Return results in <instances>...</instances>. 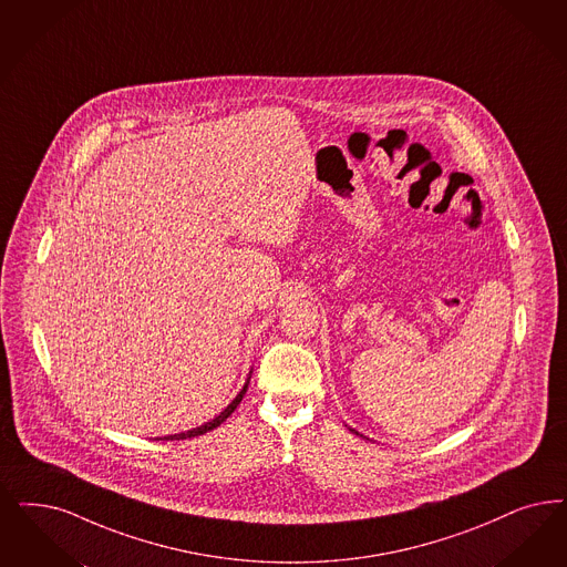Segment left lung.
I'll use <instances>...</instances> for the list:
<instances>
[{"mask_svg": "<svg viewBox=\"0 0 567 567\" xmlns=\"http://www.w3.org/2000/svg\"><path fill=\"white\" fill-rule=\"evenodd\" d=\"M349 431H353V433H355V435H359V433H357L355 429H349ZM361 437H363V435H361Z\"/></svg>", "mask_w": 567, "mask_h": 567, "instance_id": "1", "label": "left lung"}]
</instances>
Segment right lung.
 <instances>
[{"instance_id":"obj_1","label":"right lung","mask_w":567,"mask_h":567,"mask_svg":"<svg viewBox=\"0 0 567 567\" xmlns=\"http://www.w3.org/2000/svg\"><path fill=\"white\" fill-rule=\"evenodd\" d=\"M250 378H252V370H250V374H248V380H246V384L241 386V391L237 393V398L233 399L231 403L216 416V419H212L210 422H204L202 426H197V429H190V431H185V433H176V435H168V437H164V440H189V437H197V435H204V433H208L212 429H216V426H220L225 420L231 416L233 412H235V408L241 403V399L246 395V391H248V384H250ZM157 440H162V437H157Z\"/></svg>"}]
</instances>
